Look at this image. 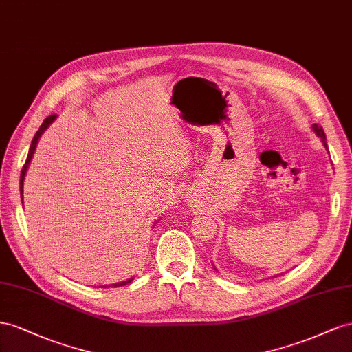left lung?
<instances>
[{
    "label": "left lung",
    "instance_id": "obj_1",
    "mask_svg": "<svg viewBox=\"0 0 352 352\" xmlns=\"http://www.w3.org/2000/svg\"><path fill=\"white\" fill-rule=\"evenodd\" d=\"M313 131L316 133V135L317 137H320V140H321V143H323V146L327 148V143H326V134H324V131H323V128H321L318 124H313ZM217 270V268H215ZM277 277V276H276Z\"/></svg>",
    "mask_w": 352,
    "mask_h": 352
}]
</instances>
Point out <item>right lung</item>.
I'll return each instance as SVG.
<instances>
[{"mask_svg": "<svg viewBox=\"0 0 352 352\" xmlns=\"http://www.w3.org/2000/svg\"><path fill=\"white\" fill-rule=\"evenodd\" d=\"M56 118H57V115H52V116L45 118V120L43 122V125L39 126V129H38L36 134H35V137H34V140H32L31 147H29V153H28V157H26V162H25V165H23L22 174H20V197H22V204H23V183H25V177H26V173H28L29 164H31V160H32V157H34V153H35V150H36V146H38L39 138H41V135L44 134L45 129L54 122ZM156 223H157V221H156ZM133 280H134V277H131V278H126V280H124V282H118V283H113V285H104V286H100V287H110V286H112V287H119V286H125V285H128V283H131Z\"/></svg>", "mask_w": 352, "mask_h": 352, "instance_id": "right-lung-1", "label": "right lung"}]
</instances>
